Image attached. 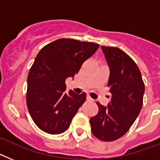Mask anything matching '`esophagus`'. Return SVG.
<instances>
[{"label":"esophagus","mask_w":160,"mask_h":160,"mask_svg":"<svg viewBox=\"0 0 160 160\" xmlns=\"http://www.w3.org/2000/svg\"><path fill=\"white\" fill-rule=\"evenodd\" d=\"M87 100H88V101H92V98L88 94V95H87Z\"/></svg>","instance_id":"esophagus-1"}]
</instances>
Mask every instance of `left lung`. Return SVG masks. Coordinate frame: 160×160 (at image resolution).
<instances>
[{
    "instance_id": "left-lung-1",
    "label": "left lung",
    "mask_w": 160,
    "mask_h": 160,
    "mask_svg": "<svg viewBox=\"0 0 160 160\" xmlns=\"http://www.w3.org/2000/svg\"><path fill=\"white\" fill-rule=\"evenodd\" d=\"M101 50L109 68L111 101L107 106L97 102L99 111L90 125L95 137L111 142L124 135L138 116L145 86L139 68L127 54L117 47L101 46Z\"/></svg>"
}]
</instances>
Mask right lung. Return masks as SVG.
Wrapping results in <instances>:
<instances>
[{
  "instance_id": "right-lung-1",
  "label": "right lung",
  "mask_w": 160,
  "mask_h": 160,
  "mask_svg": "<svg viewBox=\"0 0 160 160\" xmlns=\"http://www.w3.org/2000/svg\"><path fill=\"white\" fill-rule=\"evenodd\" d=\"M98 47L94 42L60 38L38 52L27 78L26 103L32 119L42 131L59 134L69 128L86 93L72 90L67 93L65 80L74 78Z\"/></svg>"
}]
</instances>
